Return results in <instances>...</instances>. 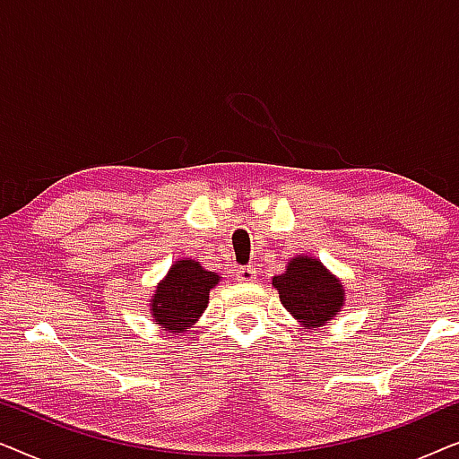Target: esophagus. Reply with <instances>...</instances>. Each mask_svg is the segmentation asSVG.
I'll use <instances>...</instances> for the list:
<instances>
[{
	"mask_svg": "<svg viewBox=\"0 0 459 459\" xmlns=\"http://www.w3.org/2000/svg\"><path fill=\"white\" fill-rule=\"evenodd\" d=\"M236 278L240 281H255L256 280V269L253 265H247V267H238L236 272Z\"/></svg>",
	"mask_w": 459,
	"mask_h": 459,
	"instance_id": "1",
	"label": "esophagus"
}]
</instances>
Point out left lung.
<instances>
[{
	"instance_id": "1",
	"label": "left lung",
	"mask_w": 459,
	"mask_h": 459,
	"mask_svg": "<svg viewBox=\"0 0 459 459\" xmlns=\"http://www.w3.org/2000/svg\"><path fill=\"white\" fill-rule=\"evenodd\" d=\"M273 286L281 305L309 330L334 319L344 303L342 281L313 256H294L286 272L275 275Z\"/></svg>"
}]
</instances>
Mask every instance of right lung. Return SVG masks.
<instances>
[{
	"label": "right lung",
	"instance_id": "add662e5",
	"mask_svg": "<svg viewBox=\"0 0 459 459\" xmlns=\"http://www.w3.org/2000/svg\"><path fill=\"white\" fill-rule=\"evenodd\" d=\"M217 284L215 272H206L194 259H181L156 286L154 297L150 299V313L167 332L184 334L204 313L211 288Z\"/></svg>",
	"mask_w": 459,
	"mask_h": 459
}]
</instances>
